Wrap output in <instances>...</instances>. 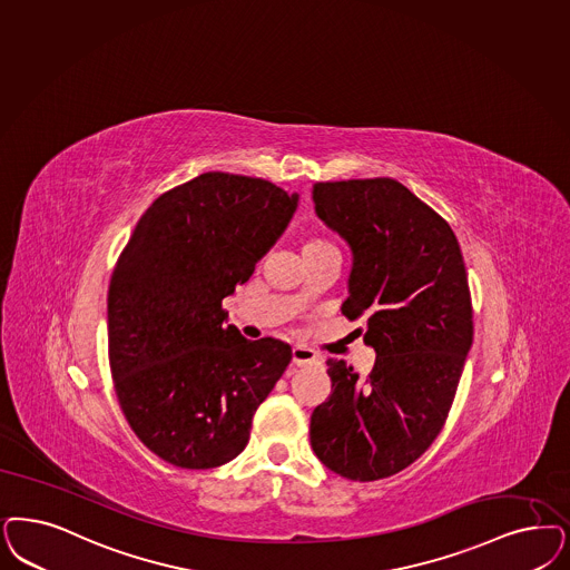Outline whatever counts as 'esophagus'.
<instances>
[{
  "instance_id": "esophagus-1",
  "label": "esophagus",
  "mask_w": 570,
  "mask_h": 570,
  "mask_svg": "<svg viewBox=\"0 0 570 570\" xmlns=\"http://www.w3.org/2000/svg\"><path fill=\"white\" fill-rule=\"evenodd\" d=\"M322 357L320 354H315L314 350H309V347H295L293 350V364L295 366H309V364H315V362H320Z\"/></svg>"
}]
</instances>
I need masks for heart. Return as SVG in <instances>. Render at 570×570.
Wrapping results in <instances>:
<instances>
[{
  "mask_svg": "<svg viewBox=\"0 0 570 570\" xmlns=\"http://www.w3.org/2000/svg\"><path fill=\"white\" fill-rule=\"evenodd\" d=\"M326 246H331V244L324 242V239H320V237H312V239L303 246V250H315V248H326Z\"/></svg>",
  "mask_w": 570,
  "mask_h": 570,
  "instance_id": "obj_1",
  "label": "heart"
}]
</instances>
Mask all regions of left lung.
Here are the masks:
<instances>
[{"label": "left lung", "instance_id": "8db88e82", "mask_svg": "<svg viewBox=\"0 0 570 570\" xmlns=\"http://www.w3.org/2000/svg\"><path fill=\"white\" fill-rule=\"evenodd\" d=\"M314 202L352 248L343 315L366 320L376 360L364 379L326 362L333 393L312 414V449L373 482L414 463L446 423L473 341L468 272L451 225L393 178L315 183Z\"/></svg>", "mask_w": 570, "mask_h": 570}]
</instances>
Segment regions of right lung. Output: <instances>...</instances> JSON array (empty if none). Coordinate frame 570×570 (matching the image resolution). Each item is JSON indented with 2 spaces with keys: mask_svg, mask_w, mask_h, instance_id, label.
Listing matches in <instances>:
<instances>
[{
  "mask_svg": "<svg viewBox=\"0 0 570 570\" xmlns=\"http://www.w3.org/2000/svg\"><path fill=\"white\" fill-rule=\"evenodd\" d=\"M298 196L263 178L204 173L138 218L107 295L109 366L121 413L170 465L210 470L246 449L291 345L244 338L223 298L284 234Z\"/></svg>",
  "mask_w": 570,
  "mask_h": 570,
  "instance_id": "right-lung-1",
  "label": "right lung"
}]
</instances>
